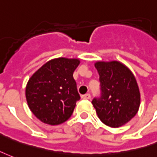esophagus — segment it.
<instances>
[{
    "label": "esophagus",
    "mask_w": 157,
    "mask_h": 157,
    "mask_svg": "<svg viewBox=\"0 0 157 157\" xmlns=\"http://www.w3.org/2000/svg\"><path fill=\"white\" fill-rule=\"evenodd\" d=\"M82 98H83V99H86V100L90 99V94L86 93V94H85V95H82Z\"/></svg>",
    "instance_id": "esophagus-1"
}]
</instances>
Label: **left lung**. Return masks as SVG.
<instances>
[{
	"mask_svg": "<svg viewBox=\"0 0 157 157\" xmlns=\"http://www.w3.org/2000/svg\"><path fill=\"white\" fill-rule=\"evenodd\" d=\"M100 75L101 95L92 100L100 120L111 127H119L137 113L140 91L134 75L118 61L95 64Z\"/></svg>",
	"mask_w": 157,
	"mask_h": 157,
	"instance_id": "left-lung-1",
	"label": "left lung"
}]
</instances>
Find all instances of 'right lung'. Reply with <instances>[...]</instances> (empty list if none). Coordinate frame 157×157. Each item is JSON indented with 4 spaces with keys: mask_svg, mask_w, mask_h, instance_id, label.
<instances>
[{
    "mask_svg": "<svg viewBox=\"0 0 157 157\" xmlns=\"http://www.w3.org/2000/svg\"><path fill=\"white\" fill-rule=\"evenodd\" d=\"M78 59L57 58L46 62L29 79L25 97L31 112L42 122L59 125L72 115L80 100L73 72Z\"/></svg>",
    "mask_w": 157,
    "mask_h": 157,
    "instance_id": "right-lung-1",
    "label": "right lung"
}]
</instances>
